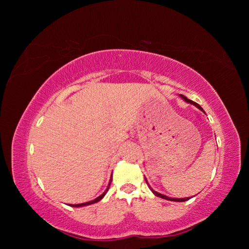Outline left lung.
I'll return each mask as SVG.
<instances>
[{"label": "left lung", "mask_w": 249, "mask_h": 249, "mask_svg": "<svg viewBox=\"0 0 249 249\" xmlns=\"http://www.w3.org/2000/svg\"><path fill=\"white\" fill-rule=\"evenodd\" d=\"M179 96L182 97V99L185 101V102H187V103H189V104H192V105H194L195 107H197L199 110H201L202 112H205L203 111V109L199 106L198 104H196L195 102H193V101H191V100H189V99H187V97L185 96V95H183V94H179ZM145 182H146V184H147V186L149 187V189L152 190V192L156 195V196H158V197H161V198H163V199H167V200H170V201H186V200H188V199H190L191 197H184V198H172V197H169V196H166V195H164V194H161V193H158L157 191H155L152 187H150L149 185H148V183H147V180H146V178H145Z\"/></svg>", "instance_id": "1"}]
</instances>
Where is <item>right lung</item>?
Instances as JSON below:
<instances>
[{"instance_id":"obj_1","label":"right lung","mask_w":249,"mask_h":249,"mask_svg":"<svg viewBox=\"0 0 249 249\" xmlns=\"http://www.w3.org/2000/svg\"><path fill=\"white\" fill-rule=\"evenodd\" d=\"M111 182H112V176H111V178H110V182H109V185H108V187H107V189L105 190V192L103 193V194H101L99 197H96L95 199H93V200H90V201H87V202H83V203H78V205H70L71 207H85V206H88V205H92V203H95V202H97V201H100L105 195H106V193H107V191L109 190V187H110V184H111Z\"/></svg>"}]
</instances>
